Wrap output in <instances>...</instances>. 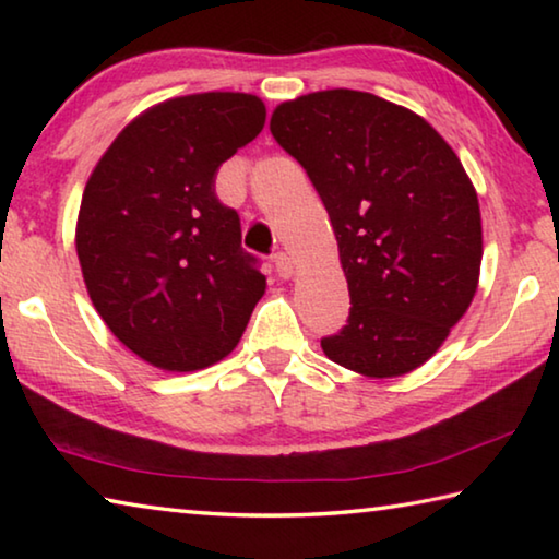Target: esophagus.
Listing matches in <instances>:
<instances>
[{
    "mask_svg": "<svg viewBox=\"0 0 559 559\" xmlns=\"http://www.w3.org/2000/svg\"><path fill=\"white\" fill-rule=\"evenodd\" d=\"M273 263H276V273H278L283 281H288L293 273H296V263H293V259L288 257V253L278 251L276 257H273Z\"/></svg>",
    "mask_w": 559,
    "mask_h": 559,
    "instance_id": "obj_1",
    "label": "esophagus"
}]
</instances>
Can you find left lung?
<instances>
[{"label":"left lung","instance_id":"1","mask_svg":"<svg viewBox=\"0 0 559 559\" xmlns=\"http://www.w3.org/2000/svg\"><path fill=\"white\" fill-rule=\"evenodd\" d=\"M271 132L318 189L347 278V325L323 353L372 380L421 367L478 288L484 229L461 159L421 116L349 88L281 103Z\"/></svg>","mask_w":559,"mask_h":559}]
</instances>
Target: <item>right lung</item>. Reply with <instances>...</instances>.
<instances>
[{
	"mask_svg": "<svg viewBox=\"0 0 559 559\" xmlns=\"http://www.w3.org/2000/svg\"><path fill=\"white\" fill-rule=\"evenodd\" d=\"M251 93H194L140 112L103 153L75 222L83 281L103 323L167 372L219 362L266 293L241 249L216 169L263 130Z\"/></svg>",
	"mask_w": 559,
	"mask_h": 559,
	"instance_id": "right-lung-1",
	"label": "right lung"
}]
</instances>
